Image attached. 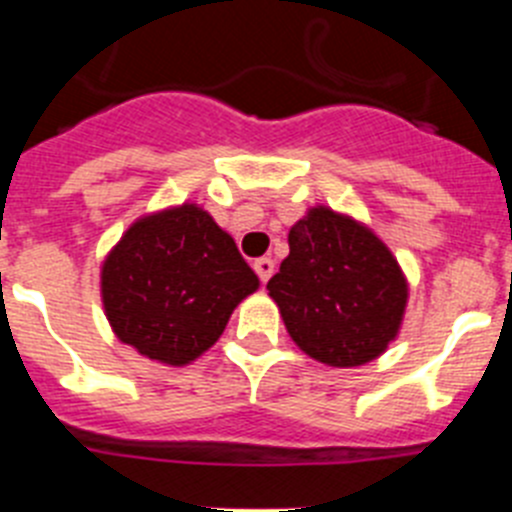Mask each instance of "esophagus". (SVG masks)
Wrapping results in <instances>:
<instances>
[{
    "label": "esophagus",
    "instance_id": "esophagus-1",
    "mask_svg": "<svg viewBox=\"0 0 512 512\" xmlns=\"http://www.w3.org/2000/svg\"><path fill=\"white\" fill-rule=\"evenodd\" d=\"M253 271H256L261 282L266 284L271 279V274H274V261H271L269 256H261V259L253 261Z\"/></svg>",
    "mask_w": 512,
    "mask_h": 512
}]
</instances>
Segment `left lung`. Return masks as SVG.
I'll use <instances>...</instances> for the list:
<instances>
[{
  "mask_svg": "<svg viewBox=\"0 0 512 512\" xmlns=\"http://www.w3.org/2000/svg\"><path fill=\"white\" fill-rule=\"evenodd\" d=\"M297 346L330 366L377 359L397 336L408 282L390 248L351 217L312 207L266 284Z\"/></svg>",
  "mask_w": 512,
  "mask_h": 512,
  "instance_id": "obj_1",
  "label": "left lung"
}]
</instances>
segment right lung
<instances>
[{
    "mask_svg": "<svg viewBox=\"0 0 512 512\" xmlns=\"http://www.w3.org/2000/svg\"><path fill=\"white\" fill-rule=\"evenodd\" d=\"M259 289L235 241L197 205L140 217L102 266V302L122 343L184 366L223 336Z\"/></svg>",
    "mask_w": 512,
    "mask_h": 512,
    "instance_id": "1",
    "label": "right lung"
}]
</instances>
